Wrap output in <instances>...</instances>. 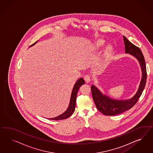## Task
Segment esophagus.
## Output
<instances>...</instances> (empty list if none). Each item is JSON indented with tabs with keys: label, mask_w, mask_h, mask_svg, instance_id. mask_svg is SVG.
Here are the masks:
<instances>
[{
	"label": "esophagus",
	"mask_w": 153,
	"mask_h": 153,
	"mask_svg": "<svg viewBox=\"0 0 153 153\" xmlns=\"http://www.w3.org/2000/svg\"><path fill=\"white\" fill-rule=\"evenodd\" d=\"M84 80L86 83H88L91 81V77L89 75H86L84 77Z\"/></svg>",
	"instance_id": "obj_1"
}]
</instances>
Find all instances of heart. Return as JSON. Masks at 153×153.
<instances>
[{
	"mask_svg": "<svg viewBox=\"0 0 153 153\" xmlns=\"http://www.w3.org/2000/svg\"><path fill=\"white\" fill-rule=\"evenodd\" d=\"M105 45V42L103 40H99L97 42L95 46V49L97 51H99L102 49V48H104V46ZM113 51V47L111 45H108L107 46L106 49H105V54L106 56H109L111 54Z\"/></svg>",
	"mask_w": 153,
	"mask_h": 153,
	"instance_id": "heart-1",
	"label": "heart"
}]
</instances>
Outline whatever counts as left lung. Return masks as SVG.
Returning a JSON list of instances; mask_svg holds the SVG:
<instances>
[{"instance_id": "8db88e82", "label": "left lung", "mask_w": 153, "mask_h": 153, "mask_svg": "<svg viewBox=\"0 0 153 153\" xmlns=\"http://www.w3.org/2000/svg\"><path fill=\"white\" fill-rule=\"evenodd\" d=\"M123 40L125 45L126 53H128L134 56L140 63L142 71L141 80L136 94L128 100L111 99L105 95H103L97 87L92 85L91 90L96 107L105 116H116L132 108L141 97L146 85L147 73L145 61L142 52L139 48L131 43L125 36H123Z\"/></svg>"}]
</instances>
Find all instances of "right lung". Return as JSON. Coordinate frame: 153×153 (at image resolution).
Segmentation results:
<instances>
[{
    "label": "right lung",
    "mask_w": 153,
    "mask_h": 153,
    "mask_svg": "<svg viewBox=\"0 0 153 153\" xmlns=\"http://www.w3.org/2000/svg\"><path fill=\"white\" fill-rule=\"evenodd\" d=\"M37 42H35L32 45H33L35 44H36ZM85 82V81L83 80L82 78H80L77 80V81L74 84V87L72 90L71 96V100H70V105L68 109L66 110V111L64 112L63 114H62L60 116L56 117L55 118H49V120H62L66 119L68 117H70L71 116L75 109V107H76V97H77V94L78 93L79 88L83 85Z\"/></svg>",
    "instance_id": "right-lung-1"
}]
</instances>
